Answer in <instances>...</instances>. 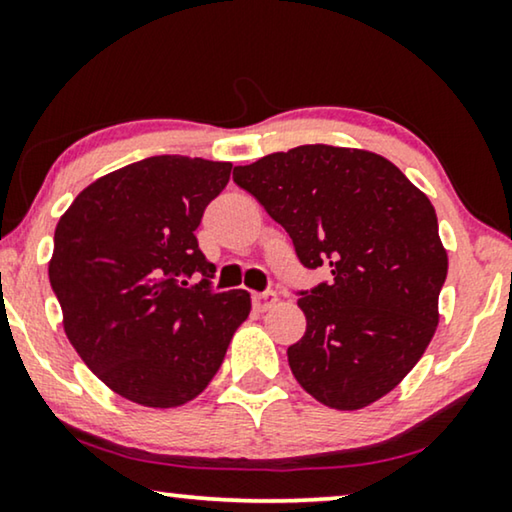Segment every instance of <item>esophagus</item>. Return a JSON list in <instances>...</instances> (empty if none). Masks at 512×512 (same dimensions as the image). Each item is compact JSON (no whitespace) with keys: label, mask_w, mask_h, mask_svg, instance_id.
<instances>
[{"label":"esophagus","mask_w":512,"mask_h":512,"mask_svg":"<svg viewBox=\"0 0 512 512\" xmlns=\"http://www.w3.org/2000/svg\"><path fill=\"white\" fill-rule=\"evenodd\" d=\"M251 300H254V307H256L258 312H265V310H270V307L277 303V293L272 291V289L258 291V293H254V296H251Z\"/></svg>","instance_id":"esophagus-1"}]
</instances>
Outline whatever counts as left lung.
<instances>
[{"label": "left lung", "mask_w": 512, "mask_h": 512, "mask_svg": "<svg viewBox=\"0 0 512 512\" xmlns=\"http://www.w3.org/2000/svg\"><path fill=\"white\" fill-rule=\"evenodd\" d=\"M233 179L289 233L303 268L331 270L296 291L307 328L286 354L300 387L335 410L389 394L438 326L447 254L429 198L387 158L326 144L240 165Z\"/></svg>", "instance_id": "obj_1"}]
</instances>
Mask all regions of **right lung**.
Instances as JSON below:
<instances>
[{
  "label": "right lung",
  "mask_w": 512,
  "mask_h": 512,
  "mask_svg": "<svg viewBox=\"0 0 512 512\" xmlns=\"http://www.w3.org/2000/svg\"><path fill=\"white\" fill-rule=\"evenodd\" d=\"M230 170L144 158L81 191L55 228L48 279L67 338L132 403L177 408L198 396L249 317L247 291L212 289L216 268L195 237ZM191 276L201 282L188 285Z\"/></svg>",
  "instance_id": "right-lung-1"
}]
</instances>
